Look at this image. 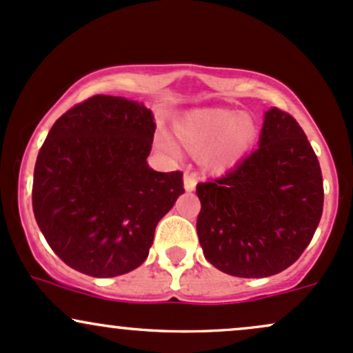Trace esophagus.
<instances>
[{"label": "esophagus", "mask_w": 353, "mask_h": 353, "mask_svg": "<svg viewBox=\"0 0 353 353\" xmlns=\"http://www.w3.org/2000/svg\"><path fill=\"white\" fill-rule=\"evenodd\" d=\"M183 187H185V190L187 192H193L195 190V187H196V176H195V173H185V176H183Z\"/></svg>", "instance_id": "esophagus-1"}]
</instances>
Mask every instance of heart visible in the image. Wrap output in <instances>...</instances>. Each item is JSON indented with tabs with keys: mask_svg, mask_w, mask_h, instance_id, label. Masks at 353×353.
I'll list each match as a JSON object with an SVG mask.
<instances>
[{
	"mask_svg": "<svg viewBox=\"0 0 353 353\" xmlns=\"http://www.w3.org/2000/svg\"><path fill=\"white\" fill-rule=\"evenodd\" d=\"M173 131L185 150L200 154L202 166L210 173H223L237 165L256 139L257 130L251 116L234 109H195L173 124ZM158 145L175 151L166 134L158 136Z\"/></svg>",
	"mask_w": 353,
	"mask_h": 353,
	"instance_id": "heart-1",
	"label": "heart"
}]
</instances>
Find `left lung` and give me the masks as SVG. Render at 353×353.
<instances>
[{"label":"left lung","mask_w":353,"mask_h":353,"mask_svg":"<svg viewBox=\"0 0 353 353\" xmlns=\"http://www.w3.org/2000/svg\"><path fill=\"white\" fill-rule=\"evenodd\" d=\"M196 195L208 263L237 278H268L308 248L323 212V178L296 119L271 108L259 148L225 176L196 185Z\"/></svg>","instance_id":"8db88e82"}]
</instances>
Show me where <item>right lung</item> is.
I'll return each instance as SVG.
<instances>
[{"label":"right lung","mask_w":353,"mask_h":353,"mask_svg":"<svg viewBox=\"0 0 353 353\" xmlns=\"http://www.w3.org/2000/svg\"><path fill=\"white\" fill-rule=\"evenodd\" d=\"M157 124L143 102L92 96L55 121L37 157L33 214L57 256L94 278L146 261L154 229L183 193V173L146 158Z\"/></svg>","instance_id":"1"}]
</instances>
